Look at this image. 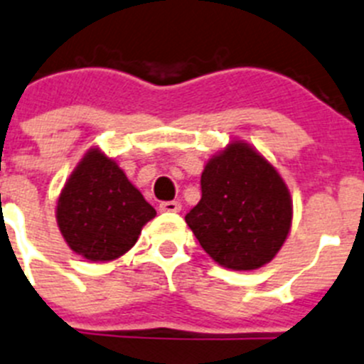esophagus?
<instances>
[{
    "mask_svg": "<svg viewBox=\"0 0 364 364\" xmlns=\"http://www.w3.org/2000/svg\"><path fill=\"white\" fill-rule=\"evenodd\" d=\"M180 209H182V205L178 202H162L159 205L161 213H180Z\"/></svg>",
    "mask_w": 364,
    "mask_h": 364,
    "instance_id": "34e87169",
    "label": "esophagus"
}]
</instances>
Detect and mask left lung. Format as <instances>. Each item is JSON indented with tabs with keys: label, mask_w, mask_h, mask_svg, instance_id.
Segmentation results:
<instances>
[{
	"label": "left lung",
	"mask_w": 364,
	"mask_h": 364,
	"mask_svg": "<svg viewBox=\"0 0 364 364\" xmlns=\"http://www.w3.org/2000/svg\"><path fill=\"white\" fill-rule=\"evenodd\" d=\"M200 184L202 200L186 223L218 264L250 272L279 254L291 230L293 200L254 146L232 141L207 161Z\"/></svg>",
	"instance_id": "obj_1"
}]
</instances>
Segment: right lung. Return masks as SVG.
Listing matches in <instances>:
<instances>
[{
	"instance_id": "right-lung-1",
	"label": "right lung",
	"mask_w": 364,
	"mask_h": 364,
	"mask_svg": "<svg viewBox=\"0 0 364 364\" xmlns=\"http://www.w3.org/2000/svg\"><path fill=\"white\" fill-rule=\"evenodd\" d=\"M55 214L75 254L105 262L127 254L157 213L114 159L91 148L62 188Z\"/></svg>"
}]
</instances>
